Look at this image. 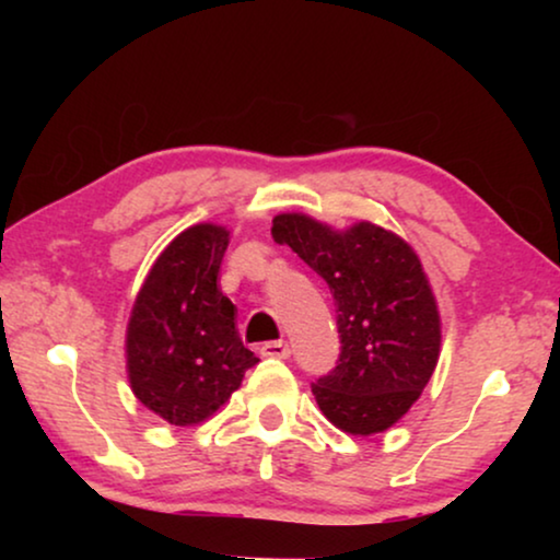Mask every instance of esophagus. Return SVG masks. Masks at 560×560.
<instances>
[{"mask_svg":"<svg viewBox=\"0 0 560 560\" xmlns=\"http://www.w3.org/2000/svg\"><path fill=\"white\" fill-rule=\"evenodd\" d=\"M259 354L267 359H288L290 347H288V341H267L259 347Z\"/></svg>","mask_w":560,"mask_h":560,"instance_id":"obj_1","label":"esophagus"}]
</instances>
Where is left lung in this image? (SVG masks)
I'll return each instance as SVG.
<instances>
[{
	"instance_id": "1",
	"label": "left lung",
	"mask_w": 560,
	"mask_h": 560,
	"mask_svg": "<svg viewBox=\"0 0 560 560\" xmlns=\"http://www.w3.org/2000/svg\"><path fill=\"white\" fill-rule=\"evenodd\" d=\"M272 236L334 295L341 354L313 385L320 412L343 433H385L418 402L441 357L439 303L416 249L372 221L334 229L308 213H278Z\"/></svg>"
}]
</instances>
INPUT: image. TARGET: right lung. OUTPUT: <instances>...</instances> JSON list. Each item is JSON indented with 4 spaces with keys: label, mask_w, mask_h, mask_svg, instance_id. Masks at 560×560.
I'll use <instances>...</instances> for the list:
<instances>
[{
    "label": "right lung",
    "mask_w": 560,
    "mask_h": 560,
    "mask_svg": "<svg viewBox=\"0 0 560 560\" xmlns=\"http://www.w3.org/2000/svg\"><path fill=\"white\" fill-rule=\"evenodd\" d=\"M229 229L196 224L150 267L129 313V387L171 425L211 418L259 359L234 328V303L217 285Z\"/></svg>",
    "instance_id": "right-lung-1"
}]
</instances>
